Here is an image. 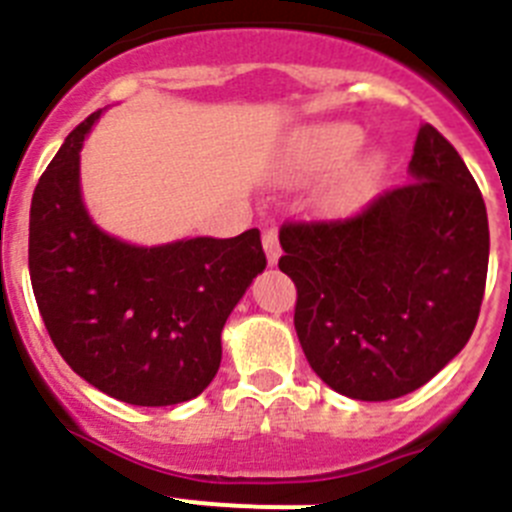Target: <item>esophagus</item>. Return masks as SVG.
Returning a JSON list of instances; mask_svg holds the SVG:
<instances>
[{
    "instance_id": "obj_1",
    "label": "esophagus",
    "mask_w": 512,
    "mask_h": 512,
    "mask_svg": "<svg viewBox=\"0 0 512 512\" xmlns=\"http://www.w3.org/2000/svg\"><path fill=\"white\" fill-rule=\"evenodd\" d=\"M261 243H264V251H266V259H269V264L274 266L277 264V259H279V235H277V230L274 228H269V230H264V235H261Z\"/></svg>"
}]
</instances>
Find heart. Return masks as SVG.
I'll use <instances>...</instances> for the list:
<instances>
[{
	"label": "heart",
	"instance_id": "heart-1",
	"mask_svg": "<svg viewBox=\"0 0 512 512\" xmlns=\"http://www.w3.org/2000/svg\"><path fill=\"white\" fill-rule=\"evenodd\" d=\"M361 146H364V133L356 125H320L305 130L292 143L287 169L295 179H323L343 169L361 151ZM379 171H382V158L366 156L341 182L328 189L323 200L325 207L338 212L356 207L372 192Z\"/></svg>",
	"mask_w": 512,
	"mask_h": 512
}]
</instances>
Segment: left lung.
<instances>
[{
	"label": "left lung",
	"mask_w": 512,
	"mask_h": 512,
	"mask_svg": "<svg viewBox=\"0 0 512 512\" xmlns=\"http://www.w3.org/2000/svg\"><path fill=\"white\" fill-rule=\"evenodd\" d=\"M410 176L351 217L279 228L302 351L330 390L354 400H395L436 377L467 346L485 297V200L428 122Z\"/></svg>",
	"instance_id": "8db88e82"
}]
</instances>
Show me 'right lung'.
<instances>
[{"instance_id":"right-lung-1","label":"right lung","mask_w":512,"mask_h":512,"mask_svg":"<svg viewBox=\"0 0 512 512\" xmlns=\"http://www.w3.org/2000/svg\"><path fill=\"white\" fill-rule=\"evenodd\" d=\"M99 112L76 125L30 205V282L53 346L99 392L140 408L200 395L217 374L220 333L266 266L259 230L156 248L92 223L79 151Z\"/></svg>"}]
</instances>
